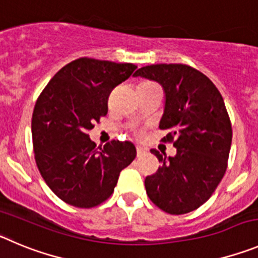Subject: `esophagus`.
<instances>
[{
  "label": "esophagus",
  "instance_id": "obj_1",
  "mask_svg": "<svg viewBox=\"0 0 258 258\" xmlns=\"http://www.w3.org/2000/svg\"><path fill=\"white\" fill-rule=\"evenodd\" d=\"M146 152V150L143 147H141V146H137V155L138 156H141V155H143V153Z\"/></svg>",
  "mask_w": 258,
  "mask_h": 258
}]
</instances>
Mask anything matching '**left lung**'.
Wrapping results in <instances>:
<instances>
[{"label":"left lung","instance_id":"obj_1","mask_svg":"<svg viewBox=\"0 0 258 258\" xmlns=\"http://www.w3.org/2000/svg\"><path fill=\"white\" fill-rule=\"evenodd\" d=\"M134 77L164 88L160 129L169 134L162 142L176 148L174 157L151 150L162 165L146 178L147 195L167 214H188L211 197L228 166L233 132L223 97L206 75L183 63L145 66Z\"/></svg>","mask_w":258,"mask_h":258}]
</instances>
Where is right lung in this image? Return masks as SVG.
Here are the masks:
<instances>
[{"label": "right lung", "instance_id": "obj_1", "mask_svg": "<svg viewBox=\"0 0 258 258\" xmlns=\"http://www.w3.org/2000/svg\"><path fill=\"white\" fill-rule=\"evenodd\" d=\"M133 63L82 57L58 70L32 117L33 150L42 178L60 200L91 209L113 193L120 171L137 156L132 142L96 147L88 132L107 115L111 91L133 74Z\"/></svg>", "mask_w": 258, "mask_h": 258}]
</instances>
